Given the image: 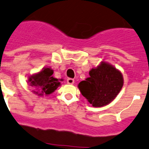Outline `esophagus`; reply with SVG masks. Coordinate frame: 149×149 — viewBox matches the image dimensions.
<instances>
[{"instance_id":"esophagus-1","label":"esophagus","mask_w":149,"mask_h":149,"mask_svg":"<svg viewBox=\"0 0 149 149\" xmlns=\"http://www.w3.org/2000/svg\"><path fill=\"white\" fill-rule=\"evenodd\" d=\"M67 83L69 84H73L74 83V81L72 78H68L67 79Z\"/></svg>"}]
</instances>
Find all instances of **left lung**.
Instances as JSON below:
<instances>
[{"label":"left lung","mask_w":149,"mask_h":149,"mask_svg":"<svg viewBox=\"0 0 149 149\" xmlns=\"http://www.w3.org/2000/svg\"><path fill=\"white\" fill-rule=\"evenodd\" d=\"M89 74L85 81L80 82L78 88L82 95L95 107L110 104L123 85L120 72L105 62L91 70Z\"/></svg>","instance_id":"1"}]
</instances>
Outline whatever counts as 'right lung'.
<instances>
[{
    "mask_svg": "<svg viewBox=\"0 0 149 149\" xmlns=\"http://www.w3.org/2000/svg\"><path fill=\"white\" fill-rule=\"evenodd\" d=\"M53 70L49 68H44L39 73L31 76L29 78L30 86L33 87L34 93L39 96L43 94H50L57 89L60 82L52 77Z\"/></svg>",
    "mask_w": 149,
    "mask_h": 149,
    "instance_id": "obj_1",
    "label": "right lung"
}]
</instances>
